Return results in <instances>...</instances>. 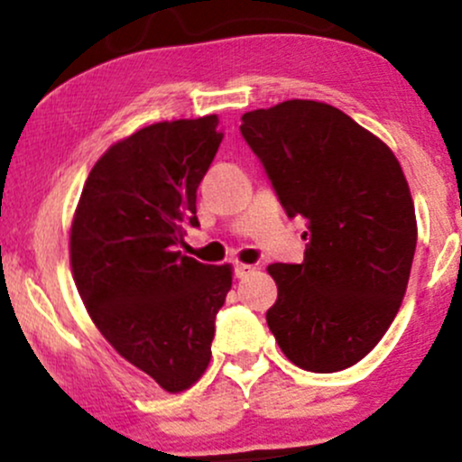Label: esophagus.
<instances>
[{
	"label": "esophagus",
	"mask_w": 462,
	"mask_h": 462,
	"mask_svg": "<svg viewBox=\"0 0 462 462\" xmlns=\"http://www.w3.org/2000/svg\"><path fill=\"white\" fill-rule=\"evenodd\" d=\"M249 273H254L252 264H243V263H236L235 264V275H236V278H247Z\"/></svg>",
	"instance_id": "1"
}]
</instances>
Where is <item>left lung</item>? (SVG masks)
<instances>
[{"label": "left lung", "instance_id": "1", "mask_svg": "<svg viewBox=\"0 0 462 462\" xmlns=\"http://www.w3.org/2000/svg\"><path fill=\"white\" fill-rule=\"evenodd\" d=\"M286 215L304 217V263L269 264L267 326L315 374L356 365L404 300L417 245L411 190L393 152L334 106L289 99L241 116Z\"/></svg>", "mask_w": 462, "mask_h": 462}]
</instances>
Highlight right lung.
Wrapping results in <instances>:
<instances>
[{
	"label": "right lung",
	"mask_w": 462,
	"mask_h": 462,
	"mask_svg": "<svg viewBox=\"0 0 462 462\" xmlns=\"http://www.w3.org/2000/svg\"><path fill=\"white\" fill-rule=\"evenodd\" d=\"M217 115L162 121L95 162L71 226L78 293L106 341L169 393L201 378L230 264L178 252L224 132Z\"/></svg>",
	"instance_id": "1"
}]
</instances>
